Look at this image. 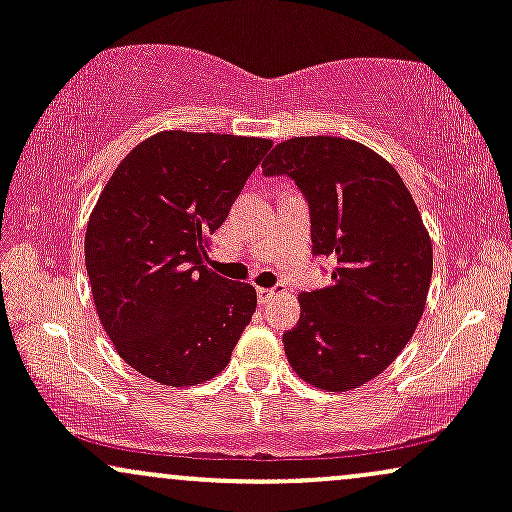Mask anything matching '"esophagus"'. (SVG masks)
I'll use <instances>...</instances> for the list:
<instances>
[{
    "instance_id": "1",
    "label": "esophagus",
    "mask_w": 512,
    "mask_h": 512,
    "mask_svg": "<svg viewBox=\"0 0 512 512\" xmlns=\"http://www.w3.org/2000/svg\"><path fill=\"white\" fill-rule=\"evenodd\" d=\"M272 296H276L274 289H257V298H260V303H269L272 301Z\"/></svg>"
}]
</instances>
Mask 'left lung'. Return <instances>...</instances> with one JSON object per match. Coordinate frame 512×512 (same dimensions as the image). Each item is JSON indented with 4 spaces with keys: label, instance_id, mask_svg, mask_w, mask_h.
Masks as SVG:
<instances>
[{
    "label": "left lung",
    "instance_id": "left-lung-1",
    "mask_svg": "<svg viewBox=\"0 0 512 512\" xmlns=\"http://www.w3.org/2000/svg\"><path fill=\"white\" fill-rule=\"evenodd\" d=\"M262 173L296 182L313 255L334 260L330 286L301 293V320L284 334L291 368L330 392L368 383L424 313L433 250L414 199L385 158L351 139L281 142Z\"/></svg>",
    "mask_w": 512,
    "mask_h": 512
}]
</instances>
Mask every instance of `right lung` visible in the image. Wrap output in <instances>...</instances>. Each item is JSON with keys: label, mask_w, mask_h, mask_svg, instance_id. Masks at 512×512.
<instances>
[{"label": "right lung", "mask_w": 512, "mask_h": 512, "mask_svg": "<svg viewBox=\"0 0 512 512\" xmlns=\"http://www.w3.org/2000/svg\"><path fill=\"white\" fill-rule=\"evenodd\" d=\"M272 142L158 132L134 146L86 228V272L103 330L134 370L197 385L231 361L257 293L204 264L207 238Z\"/></svg>", "instance_id": "1"}]
</instances>
